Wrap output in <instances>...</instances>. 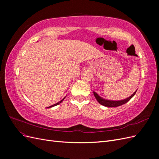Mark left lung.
I'll list each match as a JSON object with an SVG mask.
<instances>
[{
  "label": "left lung",
  "mask_w": 159,
  "mask_h": 159,
  "mask_svg": "<svg viewBox=\"0 0 159 159\" xmlns=\"http://www.w3.org/2000/svg\"><path fill=\"white\" fill-rule=\"evenodd\" d=\"M137 91V90L134 91V92L131 96H130V97L125 99L119 100V101L108 100V99H103V98L100 97V96L97 93L95 92V91H93V95L95 96V98H96V99H97L98 103H99L101 105H103V106H105V107H114L120 106V105H122L125 103H126L127 102H128L131 99L134 95H135Z\"/></svg>",
  "instance_id": "1"
}]
</instances>
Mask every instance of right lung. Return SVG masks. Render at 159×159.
Wrapping results in <instances>:
<instances>
[{
	"label": "right lung",
	"mask_w": 159,
	"mask_h": 159,
	"mask_svg": "<svg viewBox=\"0 0 159 159\" xmlns=\"http://www.w3.org/2000/svg\"><path fill=\"white\" fill-rule=\"evenodd\" d=\"M66 97L65 98H64L63 99H62L61 101H60V102H57V103H56V104H54V105H51V106H50V107H47V108H50V107H54V106H56V105H59L60 103H61L62 102H63V101H64V99L66 98Z\"/></svg>",
	"instance_id": "right-lung-1"
}]
</instances>
